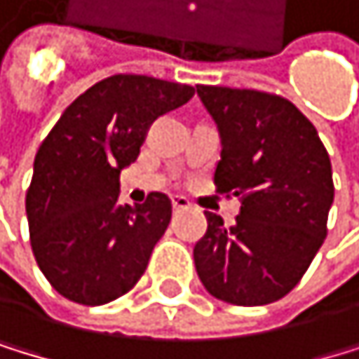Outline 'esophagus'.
<instances>
[{
    "label": "esophagus",
    "mask_w": 359,
    "mask_h": 359,
    "mask_svg": "<svg viewBox=\"0 0 359 359\" xmlns=\"http://www.w3.org/2000/svg\"><path fill=\"white\" fill-rule=\"evenodd\" d=\"M172 207H174V212L189 210V201L185 196H172Z\"/></svg>",
    "instance_id": "1"
}]
</instances>
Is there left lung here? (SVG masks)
<instances>
[{"instance_id":"left-lung-1","label":"left lung","mask_w":359,"mask_h":359,"mask_svg":"<svg viewBox=\"0 0 359 359\" xmlns=\"http://www.w3.org/2000/svg\"><path fill=\"white\" fill-rule=\"evenodd\" d=\"M196 92L223 145L216 189L241 196L231 227L205 212L207 231L194 247L198 278L229 304L276 302L325 243L333 205L329 154L311 121L283 97L220 86Z\"/></svg>"}]
</instances>
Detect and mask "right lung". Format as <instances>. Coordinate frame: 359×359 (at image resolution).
<instances>
[{"instance_id":"obj_1","label":"right lung","mask_w":359,"mask_h":359,"mask_svg":"<svg viewBox=\"0 0 359 359\" xmlns=\"http://www.w3.org/2000/svg\"><path fill=\"white\" fill-rule=\"evenodd\" d=\"M191 97V86L154 76H107L66 107L39 145L26 191L30 245L63 298L97 306L139 283L172 203L152 191L143 205H121L118 176L149 126Z\"/></svg>"}]
</instances>
